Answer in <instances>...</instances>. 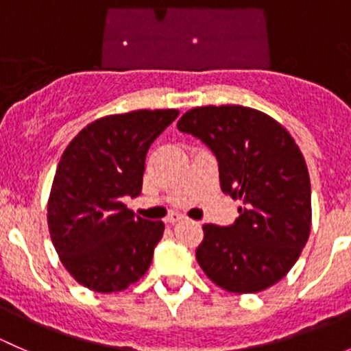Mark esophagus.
I'll return each instance as SVG.
<instances>
[{"label":"esophagus","mask_w":351,"mask_h":351,"mask_svg":"<svg viewBox=\"0 0 351 351\" xmlns=\"http://www.w3.org/2000/svg\"><path fill=\"white\" fill-rule=\"evenodd\" d=\"M180 221H183V215H178V214L169 215V217L166 219V222H168V224H176V222H180Z\"/></svg>","instance_id":"esophagus-1"}]
</instances>
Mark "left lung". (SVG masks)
<instances>
[{"mask_svg": "<svg viewBox=\"0 0 351 351\" xmlns=\"http://www.w3.org/2000/svg\"><path fill=\"white\" fill-rule=\"evenodd\" d=\"M178 130L219 162L222 192L241 200L234 224L204 226L197 261L228 292L256 293L289 274L311 232V182L299 146L260 110L207 105L183 113Z\"/></svg>", "mask_w": 351, "mask_h": 351, "instance_id": "1", "label": "left lung"}]
</instances>
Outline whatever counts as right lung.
I'll list each match as a JSON object with an SVG mask.
<instances>
[{
	"mask_svg": "<svg viewBox=\"0 0 351 351\" xmlns=\"http://www.w3.org/2000/svg\"><path fill=\"white\" fill-rule=\"evenodd\" d=\"M178 110H134L88 123L61 156L47 204L51 239L77 284L120 292L153 261L165 224L134 215L122 198L143 190L146 154Z\"/></svg>",
	"mask_w": 351,
	"mask_h": 351,
	"instance_id": "1",
	"label": "right lung"
}]
</instances>
